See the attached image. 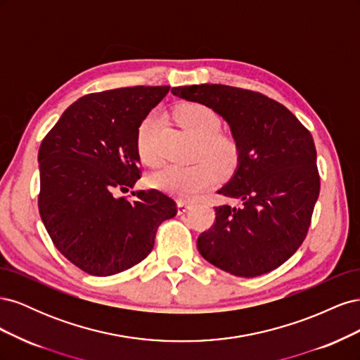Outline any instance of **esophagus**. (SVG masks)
Listing matches in <instances>:
<instances>
[{
    "instance_id": "esophagus-1",
    "label": "esophagus",
    "mask_w": 360,
    "mask_h": 360,
    "mask_svg": "<svg viewBox=\"0 0 360 360\" xmlns=\"http://www.w3.org/2000/svg\"><path fill=\"white\" fill-rule=\"evenodd\" d=\"M192 209V204H189V202H186V201H179L177 202V212H179V214H184V213H188L189 210Z\"/></svg>"
}]
</instances>
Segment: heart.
Listing matches in <instances>:
<instances>
[{"instance_id":"1","label":"heart","mask_w":360,"mask_h":360,"mask_svg":"<svg viewBox=\"0 0 360 360\" xmlns=\"http://www.w3.org/2000/svg\"><path fill=\"white\" fill-rule=\"evenodd\" d=\"M177 123L192 139L198 143L197 158L206 162H195L191 165H163L151 174L155 188L169 192L181 200H195L214 183V169L226 176L236 169L240 151L233 136L219 134L221 118L209 106L202 103H186L176 114ZM159 132V120L148 115L139 124L136 134V148L139 158L148 165L158 162L155 139Z\"/></svg>"}]
</instances>
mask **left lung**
Returning <instances> with one entry per match:
<instances>
[{"instance_id": "1", "label": "left lung", "mask_w": 360, "mask_h": 360, "mask_svg": "<svg viewBox=\"0 0 360 360\" xmlns=\"http://www.w3.org/2000/svg\"><path fill=\"white\" fill-rule=\"evenodd\" d=\"M171 93L221 115L240 151L234 174L217 193L240 200L242 207H214V225L197 240L200 254L242 278L284 264L307 237L320 193L311 134L284 105L255 91L201 84Z\"/></svg>"}]
</instances>
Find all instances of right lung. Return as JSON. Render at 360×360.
<instances>
[{"mask_svg": "<svg viewBox=\"0 0 360 360\" xmlns=\"http://www.w3.org/2000/svg\"><path fill=\"white\" fill-rule=\"evenodd\" d=\"M169 86L86 94L63 112L39 148V212L49 237L76 267L111 276L143 261L158 226L177 214L160 191L117 197L139 179L136 134Z\"/></svg>", "mask_w": 360, "mask_h": 360, "instance_id": "right-lung-1", "label": "right lung"}]
</instances>
